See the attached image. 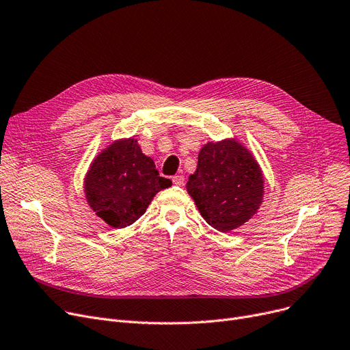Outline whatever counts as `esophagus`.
<instances>
[{
    "instance_id": "obj_1",
    "label": "esophagus",
    "mask_w": 350,
    "mask_h": 350,
    "mask_svg": "<svg viewBox=\"0 0 350 350\" xmlns=\"http://www.w3.org/2000/svg\"><path fill=\"white\" fill-rule=\"evenodd\" d=\"M173 185H176V186L185 185V176H174L173 177Z\"/></svg>"
}]
</instances>
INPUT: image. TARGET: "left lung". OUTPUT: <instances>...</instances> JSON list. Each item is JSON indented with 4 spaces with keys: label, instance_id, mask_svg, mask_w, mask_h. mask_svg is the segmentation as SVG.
<instances>
[{
    "label": "left lung",
    "instance_id": "left-lung-1",
    "mask_svg": "<svg viewBox=\"0 0 350 350\" xmlns=\"http://www.w3.org/2000/svg\"><path fill=\"white\" fill-rule=\"evenodd\" d=\"M187 191L206 221L218 231L247 223L264 197V177L248 149L234 139L208 142L198 153Z\"/></svg>",
    "mask_w": 350,
    "mask_h": 350
}]
</instances>
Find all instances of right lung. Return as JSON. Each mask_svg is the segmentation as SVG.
Instances as JSON below:
<instances>
[{
    "instance_id": "add662e5",
    "label": "right lung",
    "mask_w": 350,
    "mask_h": 350,
    "mask_svg": "<svg viewBox=\"0 0 350 350\" xmlns=\"http://www.w3.org/2000/svg\"><path fill=\"white\" fill-rule=\"evenodd\" d=\"M172 181L159 176L154 161L136 139L110 144L90 164L85 178L88 204L106 224L123 228L140 218L153 197Z\"/></svg>"
}]
</instances>
